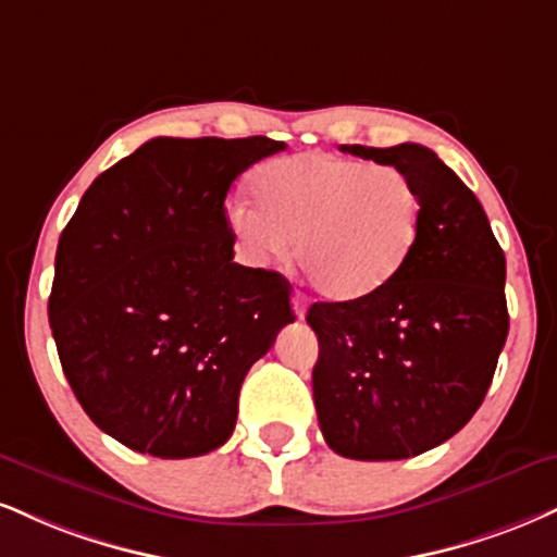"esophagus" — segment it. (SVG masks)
Masks as SVG:
<instances>
[{"label":"esophagus","mask_w":557,"mask_h":557,"mask_svg":"<svg viewBox=\"0 0 557 557\" xmlns=\"http://www.w3.org/2000/svg\"><path fill=\"white\" fill-rule=\"evenodd\" d=\"M293 311H296L298 319L306 317V298H304V293H293Z\"/></svg>","instance_id":"1"}]
</instances>
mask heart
<instances>
[{"instance_id": "obj_1", "label": "heart", "mask_w": 557, "mask_h": 557, "mask_svg": "<svg viewBox=\"0 0 557 557\" xmlns=\"http://www.w3.org/2000/svg\"><path fill=\"white\" fill-rule=\"evenodd\" d=\"M257 205L227 210L240 251L259 267L290 253L317 290L337 304L366 300L397 277L423 225V197L405 171L304 152L253 173Z\"/></svg>"}]
</instances>
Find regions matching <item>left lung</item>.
<instances>
[{
	"label": "left lung",
	"mask_w": 557,
	"mask_h": 557,
	"mask_svg": "<svg viewBox=\"0 0 557 557\" xmlns=\"http://www.w3.org/2000/svg\"><path fill=\"white\" fill-rule=\"evenodd\" d=\"M405 171L423 197L418 244L384 290L313 304V405L339 457L410 459L470 423L508 337L506 257L478 197L423 145H343Z\"/></svg>",
	"instance_id": "8db88e82"
}]
</instances>
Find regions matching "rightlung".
I'll return each instance as SVG.
<instances>
[{
	"label": "right lung",
	"mask_w": 557,
	"mask_h": 557,
	"mask_svg": "<svg viewBox=\"0 0 557 557\" xmlns=\"http://www.w3.org/2000/svg\"><path fill=\"white\" fill-rule=\"evenodd\" d=\"M270 137H156L92 181L59 238L49 324L87 418L160 459L231 438L249 368L296 321L283 274L233 261L231 184Z\"/></svg>",
	"instance_id": "1"
}]
</instances>
